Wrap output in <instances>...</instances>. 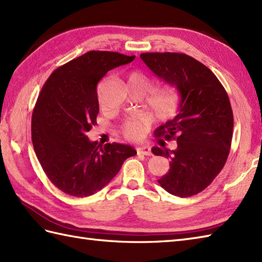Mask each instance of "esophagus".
<instances>
[{
  "label": "esophagus",
  "mask_w": 262,
  "mask_h": 262,
  "mask_svg": "<svg viewBox=\"0 0 262 262\" xmlns=\"http://www.w3.org/2000/svg\"><path fill=\"white\" fill-rule=\"evenodd\" d=\"M136 151H137V154L146 155V157H149V155H152L151 147H149V146H138L136 148Z\"/></svg>",
  "instance_id": "34e87169"
}]
</instances>
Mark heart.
<instances>
[{"instance_id": "obj_1", "label": "heart", "mask_w": 262, "mask_h": 262, "mask_svg": "<svg viewBox=\"0 0 262 262\" xmlns=\"http://www.w3.org/2000/svg\"><path fill=\"white\" fill-rule=\"evenodd\" d=\"M128 85L136 93L145 92L151 88V80L141 71H132L127 77ZM178 97L170 91H153L148 98L152 113L158 117H170L178 108ZM144 126L138 120H128L122 126V134L128 140H138L143 136Z\"/></svg>"}]
</instances>
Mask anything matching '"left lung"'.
Wrapping results in <instances>:
<instances>
[{
    "mask_svg": "<svg viewBox=\"0 0 262 262\" xmlns=\"http://www.w3.org/2000/svg\"><path fill=\"white\" fill-rule=\"evenodd\" d=\"M143 62L180 96L179 113L155 130L177 148L154 146L170 159L168 173L158 180L171 194L190 197L207 188L223 169L233 135V113L224 86L207 66L180 53H143ZM164 144V142H162Z\"/></svg>",
    "mask_w": 262,
    "mask_h": 262,
    "instance_id": "8db88e82",
    "label": "left lung"
}]
</instances>
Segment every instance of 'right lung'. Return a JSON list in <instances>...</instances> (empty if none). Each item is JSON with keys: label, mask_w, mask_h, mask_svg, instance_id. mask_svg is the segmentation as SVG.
<instances>
[{"label": "right lung", "mask_w": 262, "mask_h": 262, "mask_svg": "<svg viewBox=\"0 0 262 262\" xmlns=\"http://www.w3.org/2000/svg\"><path fill=\"white\" fill-rule=\"evenodd\" d=\"M134 59L116 52H88L55 70L39 93L31 118L33 148L48 179L70 196L101 190L136 154L129 145L102 146L86 136L97 124L98 82Z\"/></svg>", "instance_id": "add662e5"}]
</instances>
